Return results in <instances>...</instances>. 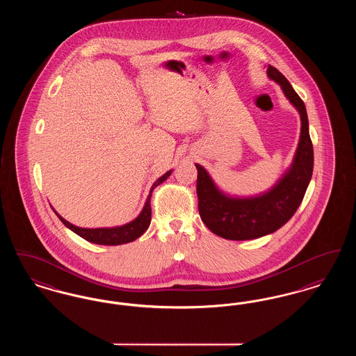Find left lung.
Here are the masks:
<instances>
[{"mask_svg":"<svg viewBox=\"0 0 356 356\" xmlns=\"http://www.w3.org/2000/svg\"><path fill=\"white\" fill-rule=\"evenodd\" d=\"M267 74L280 85L302 121L299 144L288 170L268 191L240 197L222 192L205 168L196 164L200 218L209 231L228 240H252L282 228L299 208L312 177L314 148L305 102L277 69L268 65Z\"/></svg>","mask_w":356,"mask_h":356,"instance_id":"1","label":"left lung"}]
</instances>
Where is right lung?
<instances>
[{
    "mask_svg": "<svg viewBox=\"0 0 356 356\" xmlns=\"http://www.w3.org/2000/svg\"><path fill=\"white\" fill-rule=\"evenodd\" d=\"M172 173V170H168L167 173H164L161 177H159L154 183H153L151 192L147 197V202L144 204L140 215L136 218L135 220L129 221L124 225L119 227H109V228H81L77 225H73L72 222L65 220L64 218H61L53 208L54 213L58 216V219L63 221V224L65 227H68L70 231H73L74 234H77L79 236L83 237L86 241L95 243V244H102V245H120V244H125V243H131L136 240L137 237L141 236L149 227L151 224V196H152V191L157 186H160L163 181H165Z\"/></svg>",
    "mask_w": 356,
    "mask_h": 356,
    "instance_id": "add662e5",
    "label": "right lung"
}]
</instances>
